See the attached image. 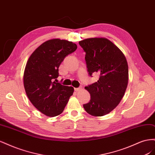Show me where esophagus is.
<instances>
[{"mask_svg":"<svg viewBox=\"0 0 155 155\" xmlns=\"http://www.w3.org/2000/svg\"><path fill=\"white\" fill-rule=\"evenodd\" d=\"M82 89V87H79V88H75L74 90L76 91H81Z\"/></svg>","mask_w":155,"mask_h":155,"instance_id":"34e87169","label":"esophagus"}]
</instances>
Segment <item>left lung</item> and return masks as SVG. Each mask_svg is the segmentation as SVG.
<instances>
[{
	"label": "left lung",
	"instance_id": "obj_1",
	"mask_svg": "<svg viewBox=\"0 0 155 155\" xmlns=\"http://www.w3.org/2000/svg\"><path fill=\"white\" fill-rule=\"evenodd\" d=\"M79 44L86 53L88 74L100 75L97 82L85 87L91 100L83 107L92 116H105L118 106L125 94L129 80L127 61L118 46L105 37L85 39Z\"/></svg>",
	"mask_w": 155,
	"mask_h": 155
}]
</instances>
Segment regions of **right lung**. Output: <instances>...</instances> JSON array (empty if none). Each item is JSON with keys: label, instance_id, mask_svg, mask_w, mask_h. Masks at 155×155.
<instances>
[{"label": "right lung", "instance_id": "obj_1", "mask_svg": "<svg viewBox=\"0 0 155 155\" xmlns=\"http://www.w3.org/2000/svg\"><path fill=\"white\" fill-rule=\"evenodd\" d=\"M77 49L72 41L52 39L37 48L28 60L23 76L26 95L45 115L61 114L73 94L74 88L57 83L59 67L64 58Z\"/></svg>", "mask_w": 155, "mask_h": 155}]
</instances>
